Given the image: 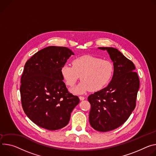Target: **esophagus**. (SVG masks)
<instances>
[{"mask_svg": "<svg viewBox=\"0 0 156 156\" xmlns=\"http://www.w3.org/2000/svg\"><path fill=\"white\" fill-rule=\"evenodd\" d=\"M79 99H80V101H82V100H83L85 99V97H82V96H80V97H79Z\"/></svg>", "mask_w": 156, "mask_h": 156, "instance_id": "obj_1", "label": "esophagus"}]
</instances>
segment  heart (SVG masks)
Instances as JSON below:
<instances>
[{"instance_id":"1","label":"heart","mask_w":156,"mask_h":156,"mask_svg":"<svg viewBox=\"0 0 156 156\" xmlns=\"http://www.w3.org/2000/svg\"><path fill=\"white\" fill-rule=\"evenodd\" d=\"M72 65L64 64L61 68V74L69 87H73L78 79L82 80L71 91L82 94L90 89L100 90L108 84L113 74V65L108 60L92 56H83L74 59Z\"/></svg>"}]
</instances>
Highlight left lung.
Returning <instances> with one entry per match:
<instances>
[{
    "label": "left lung",
    "instance_id": "8db88e82",
    "mask_svg": "<svg viewBox=\"0 0 156 156\" xmlns=\"http://www.w3.org/2000/svg\"><path fill=\"white\" fill-rule=\"evenodd\" d=\"M98 48L107 50L114 70L107 87L88 97L91 105L89 122L94 129L107 132L122 125L135 108L140 79L133 62L118 49L112 47Z\"/></svg>",
    "mask_w": 156,
    "mask_h": 156
}]
</instances>
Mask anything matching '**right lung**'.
I'll return each instance as SVG.
<instances>
[{"label": "right lung", "instance_id": "1", "mask_svg": "<svg viewBox=\"0 0 156 156\" xmlns=\"http://www.w3.org/2000/svg\"><path fill=\"white\" fill-rule=\"evenodd\" d=\"M74 53L67 48L51 46L38 51L24 66L20 94L24 112L38 126L57 130L66 126L79 104L69 93L61 68Z\"/></svg>", "mask_w": 156, "mask_h": 156}]
</instances>
